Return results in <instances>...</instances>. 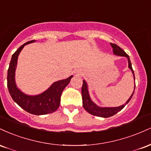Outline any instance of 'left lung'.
<instances>
[{"label": "left lung", "instance_id": "8db88e82", "mask_svg": "<svg viewBox=\"0 0 151 151\" xmlns=\"http://www.w3.org/2000/svg\"><path fill=\"white\" fill-rule=\"evenodd\" d=\"M111 45L112 48H113V52L114 54L116 55H119V56L121 57H126L128 59V62H129V68L131 70L132 73L133 74V78H134L135 80V75L134 72H133L132 65H131V62L130 61V58L129 55L126 54L125 52L120 47H119L117 45L113 44V43H110ZM135 87H136V84L134 85V91H135ZM131 96H130V98L128 99V101L126 102V104L120 106L118 107H100L99 106L92 101V100L91 99L89 93V91H88V85L87 83L86 82L85 80H83V84H82V88H81V96H82V103H83V107L87 112H89V114H91V115L96 116L99 117H103V118H108L112 116L115 115L116 114H117L118 112L120 111L121 109H124V107L129 103L130 100L132 98L133 93Z\"/></svg>", "mask_w": 151, "mask_h": 151}]
</instances>
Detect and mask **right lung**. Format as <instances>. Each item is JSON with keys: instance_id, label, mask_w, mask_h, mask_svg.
I'll list each match as a JSON object with an SVG mask.
<instances>
[{"instance_id": "right-lung-1", "label": "right lung", "mask_w": 151, "mask_h": 151, "mask_svg": "<svg viewBox=\"0 0 151 151\" xmlns=\"http://www.w3.org/2000/svg\"><path fill=\"white\" fill-rule=\"evenodd\" d=\"M35 41V40H31L23 44L12 55L8 70L7 85L13 101L22 109L34 115H45L53 113L59 108L62 91L68 85L73 76H70L67 79L55 81L46 91L40 94L30 96L22 92L17 87L15 79L18 58L24 46Z\"/></svg>"}]
</instances>
